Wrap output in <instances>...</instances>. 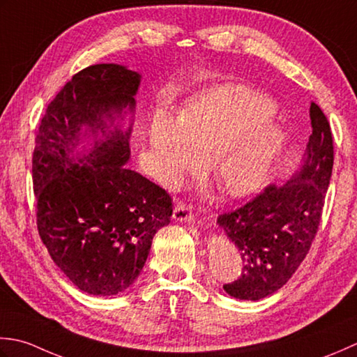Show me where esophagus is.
Returning <instances> with one entry per match:
<instances>
[{
	"instance_id": "obj_1",
	"label": "esophagus",
	"mask_w": 357,
	"mask_h": 357,
	"mask_svg": "<svg viewBox=\"0 0 357 357\" xmlns=\"http://www.w3.org/2000/svg\"><path fill=\"white\" fill-rule=\"evenodd\" d=\"M172 219L176 222H181V223H194L195 222L194 214H192V208L188 206L183 202H180L176 206H174Z\"/></svg>"
}]
</instances>
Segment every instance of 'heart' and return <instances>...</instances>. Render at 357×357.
<instances>
[{
  "label": "heart",
  "instance_id": "b5f03b06",
  "mask_svg": "<svg viewBox=\"0 0 357 357\" xmlns=\"http://www.w3.org/2000/svg\"><path fill=\"white\" fill-rule=\"evenodd\" d=\"M270 98L245 86L223 84L199 93L180 112L155 114L149 146L160 178L177 185L197 172L206 160V174L219 191L242 199L264 186L287 143L271 119Z\"/></svg>",
  "mask_w": 357,
  "mask_h": 357
}]
</instances>
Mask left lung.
I'll use <instances>...</instances> for the list:
<instances>
[{
  "mask_svg": "<svg viewBox=\"0 0 357 357\" xmlns=\"http://www.w3.org/2000/svg\"><path fill=\"white\" fill-rule=\"evenodd\" d=\"M312 134L301 168L283 186L270 185L217 225L237 246L240 278L223 285L231 297L260 301L280 289L310 251L321 223L333 171V135L322 109L311 103Z\"/></svg>",
  "mask_w": 357,
  "mask_h": 357,
  "instance_id": "left-lung-1",
  "label": "left lung"
}]
</instances>
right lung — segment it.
I'll return each instance as SVG.
<instances>
[{"mask_svg": "<svg viewBox=\"0 0 357 357\" xmlns=\"http://www.w3.org/2000/svg\"><path fill=\"white\" fill-rule=\"evenodd\" d=\"M142 75L121 64L79 70L50 101L35 138L36 227L55 265L87 294L115 296L142 273L171 222L163 188L132 169L128 130Z\"/></svg>", "mask_w": 357, "mask_h": 357, "instance_id": "right-lung-1", "label": "right lung"}]
</instances>
